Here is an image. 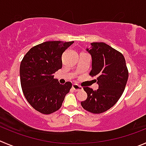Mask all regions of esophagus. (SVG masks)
<instances>
[{
  "instance_id": "obj_1",
  "label": "esophagus",
  "mask_w": 146,
  "mask_h": 146,
  "mask_svg": "<svg viewBox=\"0 0 146 146\" xmlns=\"http://www.w3.org/2000/svg\"><path fill=\"white\" fill-rule=\"evenodd\" d=\"M72 88H73V90H74V91L77 92V91H80V90H82V87H81V86L78 85V84H74L73 85H72Z\"/></svg>"
}]
</instances>
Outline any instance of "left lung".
<instances>
[{
    "label": "left lung",
    "mask_w": 146,
    "mask_h": 146,
    "mask_svg": "<svg viewBox=\"0 0 146 146\" xmlns=\"http://www.w3.org/2000/svg\"><path fill=\"white\" fill-rule=\"evenodd\" d=\"M87 51L92 56L90 75L96 76L99 88L93 90L84 87L87 94L81 105L84 110L94 114L105 112L115 105L125 88L128 70L124 56L103 42L91 43Z\"/></svg>",
    "instance_id": "8db88e82"
}]
</instances>
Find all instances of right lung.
<instances>
[{"label": "right lung", "instance_id": "add662e5", "mask_svg": "<svg viewBox=\"0 0 146 146\" xmlns=\"http://www.w3.org/2000/svg\"><path fill=\"white\" fill-rule=\"evenodd\" d=\"M74 41H46L32 47L21 62L20 79L23 95L36 110L45 115L62 107L72 83L61 84L54 74L62 67V55Z\"/></svg>", "mask_w": 146, "mask_h": 146}]
</instances>
